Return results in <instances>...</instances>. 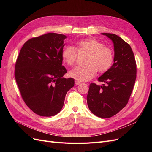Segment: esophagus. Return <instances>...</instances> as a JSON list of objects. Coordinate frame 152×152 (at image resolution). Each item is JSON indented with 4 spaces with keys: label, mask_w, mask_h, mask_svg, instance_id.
Segmentation results:
<instances>
[{
    "label": "esophagus",
    "mask_w": 152,
    "mask_h": 152,
    "mask_svg": "<svg viewBox=\"0 0 152 152\" xmlns=\"http://www.w3.org/2000/svg\"><path fill=\"white\" fill-rule=\"evenodd\" d=\"M80 84H81V82H79V81H77V80H76V81L75 82V84L76 86H79Z\"/></svg>",
    "instance_id": "34e87169"
}]
</instances>
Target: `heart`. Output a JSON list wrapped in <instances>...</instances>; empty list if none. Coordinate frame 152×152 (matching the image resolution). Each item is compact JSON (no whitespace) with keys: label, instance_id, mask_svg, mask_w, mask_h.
Masks as SVG:
<instances>
[{"label":"heart","instance_id":"b5f03b06","mask_svg":"<svg viewBox=\"0 0 152 152\" xmlns=\"http://www.w3.org/2000/svg\"><path fill=\"white\" fill-rule=\"evenodd\" d=\"M78 51L88 53L84 66H77L69 72V76L77 81H87L93 78L96 72L103 73L111 68L114 60L113 50L94 38H87L76 44ZM77 57L75 49L68 46L62 53L63 61L70 66L74 65Z\"/></svg>","mask_w":152,"mask_h":152}]
</instances>
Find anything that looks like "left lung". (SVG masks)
<instances>
[{"label":"left lung","instance_id":"1","mask_svg":"<svg viewBox=\"0 0 152 152\" xmlns=\"http://www.w3.org/2000/svg\"><path fill=\"white\" fill-rule=\"evenodd\" d=\"M112 41L114 47L113 64L98 78L104 84L92 83L87 96L90 111L101 118H110L126 107L136 78V64L129 44L120 37L103 33Z\"/></svg>","mask_w":152,"mask_h":152}]
</instances>
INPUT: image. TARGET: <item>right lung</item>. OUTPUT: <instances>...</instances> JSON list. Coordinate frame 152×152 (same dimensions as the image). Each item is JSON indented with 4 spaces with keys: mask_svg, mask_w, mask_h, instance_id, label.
I'll return each instance as SVG.
<instances>
[{
    "mask_svg": "<svg viewBox=\"0 0 152 152\" xmlns=\"http://www.w3.org/2000/svg\"><path fill=\"white\" fill-rule=\"evenodd\" d=\"M65 35L48 33L24 44L15 65V79L26 104L42 117L56 115L61 111L67 92L74 79L63 76Z\"/></svg>",
    "mask_w": 152,
    "mask_h": 152,
    "instance_id": "add662e5",
    "label": "right lung"
}]
</instances>
